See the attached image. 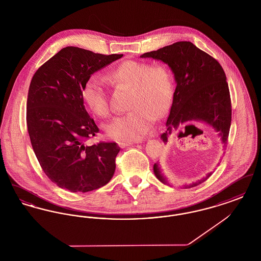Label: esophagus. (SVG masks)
Wrapping results in <instances>:
<instances>
[{
	"label": "esophagus",
	"instance_id": "obj_1",
	"mask_svg": "<svg viewBox=\"0 0 261 261\" xmlns=\"http://www.w3.org/2000/svg\"><path fill=\"white\" fill-rule=\"evenodd\" d=\"M134 143L133 142H119L118 145L120 148H125V147H128V146H131L133 145Z\"/></svg>",
	"mask_w": 261,
	"mask_h": 261
}]
</instances>
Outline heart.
Segmentation results:
<instances>
[{"instance_id": "1", "label": "heart", "mask_w": 261, "mask_h": 261, "mask_svg": "<svg viewBox=\"0 0 261 261\" xmlns=\"http://www.w3.org/2000/svg\"><path fill=\"white\" fill-rule=\"evenodd\" d=\"M107 78L115 87L132 90L128 109L131 111L105 126L106 133L117 141L141 140L149 132L155 117L169 111L174 98V79L164 65L126 61L108 72ZM82 96L88 107L99 116H108L111 108L99 75L88 78Z\"/></svg>"}]
</instances>
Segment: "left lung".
<instances>
[{
    "instance_id": "8db88e82",
    "label": "left lung",
    "mask_w": 261,
    "mask_h": 261,
    "mask_svg": "<svg viewBox=\"0 0 261 261\" xmlns=\"http://www.w3.org/2000/svg\"><path fill=\"white\" fill-rule=\"evenodd\" d=\"M141 58L166 63L175 78L173 101L166 121V131L161 136L162 141L166 144L173 132L193 125V121H199L214 129L223 149H226L232 110L227 78L220 63L187 41L143 54ZM153 173L162 183L172 187L162 172L160 163L153 164ZM211 175V172L200 180L182 187L189 189L198 186Z\"/></svg>"
}]
</instances>
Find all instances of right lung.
<instances>
[{
	"instance_id": "right-lung-1",
	"label": "right lung",
	"mask_w": 261,
	"mask_h": 261,
	"mask_svg": "<svg viewBox=\"0 0 261 261\" xmlns=\"http://www.w3.org/2000/svg\"><path fill=\"white\" fill-rule=\"evenodd\" d=\"M123 55H101L66 47L33 76L27 97L26 122L38 162L51 182L72 193L107 185L115 171L116 143L88 145L99 128L84 106L88 78Z\"/></svg>"
}]
</instances>
